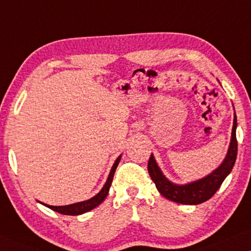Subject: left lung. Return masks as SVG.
I'll return each mask as SVG.
<instances>
[{
  "label": "left lung",
  "instance_id": "1",
  "mask_svg": "<svg viewBox=\"0 0 251 251\" xmlns=\"http://www.w3.org/2000/svg\"><path fill=\"white\" fill-rule=\"evenodd\" d=\"M236 126L237 120L236 114H234L233 130H231L230 144L228 148V152L224 162L219 168H216L212 173L199 180L188 182L185 185H178L170 181L163 175L158 164L154 160L153 154L151 153L149 163H148V171L152 181L156 184L157 190L166 199L175 201V202L182 203V205H198L202 203L214 196L215 192L219 190L221 184L229 175L236 160L237 156V141H236Z\"/></svg>",
  "mask_w": 251,
  "mask_h": 251
}]
</instances>
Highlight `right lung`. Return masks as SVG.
Wrapping results in <instances>:
<instances>
[{
    "mask_svg": "<svg viewBox=\"0 0 251 251\" xmlns=\"http://www.w3.org/2000/svg\"><path fill=\"white\" fill-rule=\"evenodd\" d=\"M121 160V156L117 157V159L114 163L113 168L110 170L109 176H108V179L104 184V186L102 187V190L99 192L97 196H94L91 199L86 200V201H81V202H76V203H72V205H66V206H50V205H46V203H43V205L49 207V208L52 209V211L60 213V214H65V215H80L83 214V213L92 211L93 208L98 207L100 203L106 199L108 192H109L111 181H113V177H114V173L116 171L117 165H119Z\"/></svg>",
    "mask_w": 251,
    "mask_h": 251,
    "instance_id": "1",
    "label": "right lung"
}]
</instances>
